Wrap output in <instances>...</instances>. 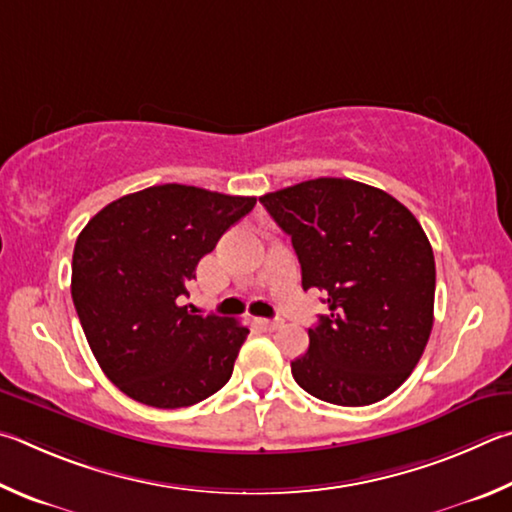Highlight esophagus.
I'll return each instance as SVG.
<instances>
[{
  "label": "esophagus",
  "mask_w": 512,
  "mask_h": 512,
  "mask_svg": "<svg viewBox=\"0 0 512 512\" xmlns=\"http://www.w3.org/2000/svg\"><path fill=\"white\" fill-rule=\"evenodd\" d=\"M256 326L263 328V330H276V328H279V321H274V319H256Z\"/></svg>",
  "instance_id": "obj_1"
}]
</instances>
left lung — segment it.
I'll use <instances>...</instances> for the list:
<instances>
[{
  "label": "left lung",
  "instance_id": "left-lung-1",
  "mask_svg": "<svg viewBox=\"0 0 512 512\" xmlns=\"http://www.w3.org/2000/svg\"><path fill=\"white\" fill-rule=\"evenodd\" d=\"M292 238L303 290L328 315L292 362L303 391L342 407L373 405L405 382L434 326L436 265L405 204L355 179L319 177L261 197Z\"/></svg>",
  "mask_w": 512,
  "mask_h": 512
}]
</instances>
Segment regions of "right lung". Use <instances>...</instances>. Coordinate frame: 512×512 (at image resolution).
Returning <instances> with one entry per match:
<instances>
[{"instance_id":"obj_1","label":"right lung","mask_w":512,"mask_h":512,"mask_svg":"<svg viewBox=\"0 0 512 512\" xmlns=\"http://www.w3.org/2000/svg\"><path fill=\"white\" fill-rule=\"evenodd\" d=\"M256 197L161 184L123 195L80 231L71 299L98 366L125 396L191 407L229 382L249 330L182 306L200 258Z\"/></svg>"}]
</instances>
